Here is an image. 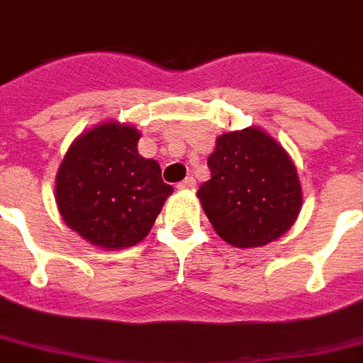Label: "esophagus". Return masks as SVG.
<instances>
[{
    "label": "esophagus",
    "instance_id": "obj_1",
    "mask_svg": "<svg viewBox=\"0 0 363 363\" xmlns=\"http://www.w3.org/2000/svg\"><path fill=\"white\" fill-rule=\"evenodd\" d=\"M194 186H196V179H194V177H186L184 181L177 184V188H179V190H191Z\"/></svg>",
    "mask_w": 363,
    "mask_h": 363
}]
</instances>
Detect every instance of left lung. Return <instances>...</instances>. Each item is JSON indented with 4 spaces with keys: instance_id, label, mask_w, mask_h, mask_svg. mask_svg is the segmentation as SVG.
<instances>
[{
    "instance_id": "obj_1",
    "label": "left lung",
    "mask_w": 363,
    "mask_h": 363,
    "mask_svg": "<svg viewBox=\"0 0 363 363\" xmlns=\"http://www.w3.org/2000/svg\"><path fill=\"white\" fill-rule=\"evenodd\" d=\"M197 197L214 231L237 248H257L291 229L302 186L291 156L257 126L225 132L208 156Z\"/></svg>"
}]
</instances>
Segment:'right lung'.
Returning <instances> with one entry per match:
<instances>
[{
  "instance_id": "add662e5",
  "label": "right lung",
  "mask_w": 363,
  "mask_h": 363,
  "mask_svg": "<svg viewBox=\"0 0 363 363\" xmlns=\"http://www.w3.org/2000/svg\"><path fill=\"white\" fill-rule=\"evenodd\" d=\"M140 132L106 121L78 135L55 177L65 223L93 246L123 250L151 231L173 186L160 164L138 152Z\"/></svg>"
}]
</instances>
